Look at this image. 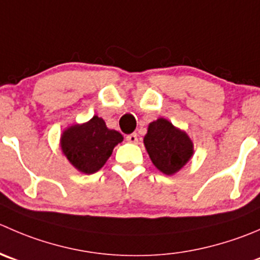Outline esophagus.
<instances>
[{
    "label": "esophagus",
    "instance_id": "34e87169",
    "mask_svg": "<svg viewBox=\"0 0 260 260\" xmlns=\"http://www.w3.org/2000/svg\"><path fill=\"white\" fill-rule=\"evenodd\" d=\"M125 138H127V141L129 143H137V141H138V137L136 133H131V135H128Z\"/></svg>",
    "mask_w": 260,
    "mask_h": 260
}]
</instances>
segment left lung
Masks as SVG:
<instances>
[{
    "instance_id": "1",
    "label": "left lung",
    "mask_w": 260,
    "mask_h": 260,
    "mask_svg": "<svg viewBox=\"0 0 260 260\" xmlns=\"http://www.w3.org/2000/svg\"><path fill=\"white\" fill-rule=\"evenodd\" d=\"M143 143L153 165L166 175L180 170L193 155V142L165 118L148 124Z\"/></svg>"
}]
</instances>
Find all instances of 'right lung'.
I'll use <instances>...</instances> for the list:
<instances>
[{"label": "right lung", "mask_w": 260, "mask_h": 260, "mask_svg": "<svg viewBox=\"0 0 260 260\" xmlns=\"http://www.w3.org/2000/svg\"><path fill=\"white\" fill-rule=\"evenodd\" d=\"M123 141L118 131L109 129L94 115L84 124H74L60 136V148L70 162L84 174H94L104 166L113 148Z\"/></svg>", "instance_id": "1"}]
</instances>
